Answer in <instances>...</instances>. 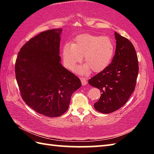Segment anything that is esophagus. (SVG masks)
Listing matches in <instances>:
<instances>
[{"label":"esophagus","mask_w":154,"mask_h":154,"mask_svg":"<svg viewBox=\"0 0 154 154\" xmlns=\"http://www.w3.org/2000/svg\"><path fill=\"white\" fill-rule=\"evenodd\" d=\"M80 79H81V83H82L83 85H87L88 81H87V79H85V78L81 77Z\"/></svg>","instance_id":"34e87169"}]
</instances>
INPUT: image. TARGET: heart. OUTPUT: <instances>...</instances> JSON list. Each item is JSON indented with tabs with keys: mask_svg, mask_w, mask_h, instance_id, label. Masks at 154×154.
<instances>
[{
	"mask_svg": "<svg viewBox=\"0 0 154 154\" xmlns=\"http://www.w3.org/2000/svg\"><path fill=\"white\" fill-rule=\"evenodd\" d=\"M114 54V45L107 36L83 34L75 38L71 44H65L62 48V60L64 66L72 69L81 61L85 63L75 68V72L88 75L92 69L99 73L109 66Z\"/></svg>",
	"mask_w": 154,
	"mask_h": 154,
	"instance_id": "obj_1",
	"label": "heart"
}]
</instances>
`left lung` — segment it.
Listing matches in <instances>:
<instances>
[{
    "instance_id": "left-lung-1",
    "label": "left lung",
    "mask_w": 154,
    "mask_h": 154,
    "mask_svg": "<svg viewBox=\"0 0 154 154\" xmlns=\"http://www.w3.org/2000/svg\"><path fill=\"white\" fill-rule=\"evenodd\" d=\"M114 35L116 46L112 62L89 80L91 86L100 91V97L94 107L103 114L113 112L126 103L134 91L139 70L132 44L117 32H114Z\"/></svg>"
}]
</instances>
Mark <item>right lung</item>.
Masks as SVG:
<instances>
[{"label":"right lung","instance_id":"obj_1","mask_svg":"<svg viewBox=\"0 0 154 154\" xmlns=\"http://www.w3.org/2000/svg\"><path fill=\"white\" fill-rule=\"evenodd\" d=\"M61 28L47 30L30 39L20 50L16 79L26 104L35 112L58 117L67 110L80 79L61 63Z\"/></svg>","mask_w":154,"mask_h":154}]
</instances>
